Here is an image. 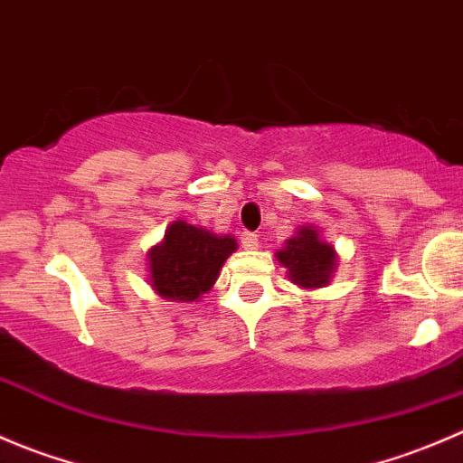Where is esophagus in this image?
Listing matches in <instances>:
<instances>
[{
	"label": "esophagus",
	"mask_w": 463,
	"mask_h": 463,
	"mask_svg": "<svg viewBox=\"0 0 463 463\" xmlns=\"http://www.w3.org/2000/svg\"><path fill=\"white\" fill-rule=\"evenodd\" d=\"M240 240H241V246H244V249H258L260 246V235H255V232H250V231L241 232Z\"/></svg>",
	"instance_id": "1"
}]
</instances>
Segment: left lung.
Listing matches in <instances>:
<instances>
[{"label":"left lung","mask_w":463,"mask_h":463,"mask_svg":"<svg viewBox=\"0 0 463 463\" xmlns=\"http://www.w3.org/2000/svg\"><path fill=\"white\" fill-rule=\"evenodd\" d=\"M278 260L288 269V278L305 288L325 287L335 266L334 246L325 244L311 226H302L296 237L287 240Z\"/></svg>","instance_id":"1"}]
</instances>
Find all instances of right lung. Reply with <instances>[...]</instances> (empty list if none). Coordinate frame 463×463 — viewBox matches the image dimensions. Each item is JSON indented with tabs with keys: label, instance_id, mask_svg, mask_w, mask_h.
<instances>
[{
	"label": "right lung",
	"instance_id": "obj_1",
	"mask_svg": "<svg viewBox=\"0 0 463 463\" xmlns=\"http://www.w3.org/2000/svg\"><path fill=\"white\" fill-rule=\"evenodd\" d=\"M235 249V237H219L193 223L175 222L165 231L163 244L149 253L154 291L167 300H197L210 291L219 269Z\"/></svg>",
	"mask_w": 463,
	"mask_h": 463
}]
</instances>
